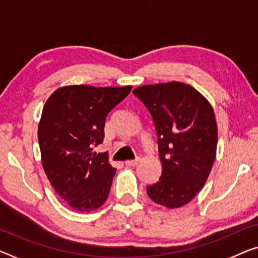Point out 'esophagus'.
<instances>
[{
	"mask_svg": "<svg viewBox=\"0 0 258 258\" xmlns=\"http://www.w3.org/2000/svg\"><path fill=\"white\" fill-rule=\"evenodd\" d=\"M138 161H140V159H135V160H126L124 164L126 165V166H130V167H134V166H136L137 164H138Z\"/></svg>",
	"mask_w": 258,
	"mask_h": 258,
	"instance_id": "obj_1",
	"label": "esophagus"
}]
</instances>
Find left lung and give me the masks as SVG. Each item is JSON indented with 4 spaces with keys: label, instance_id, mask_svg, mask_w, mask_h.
<instances>
[{
    "label": "left lung",
    "instance_id": "1",
    "mask_svg": "<svg viewBox=\"0 0 258 258\" xmlns=\"http://www.w3.org/2000/svg\"><path fill=\"white\" fill-rule=\"evenodd\" d=\"M134 94L151 114L162 165L160 179L146 191L154 203L176 209L203 188L216 159L218 129L212 106L180 82L144 85Z\"/></svg>",
    "mask_w": 258,
    "mask_h": 258
}]
</instances>
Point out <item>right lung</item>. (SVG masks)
Instances as JSON below:
<instances>
[{
    "label": "right lung",
    "mask_w": 258,
    "mask_h": 258,
    "mask_svg": "<svg viewBox=\"0 0 258 258\" xmlns=\"http://www.w3.org/2000/svg\"><path fill=\"white\" fill-rule=\"evenodd\" d=\"M130 91L132 86H63L43 106L38 126L42 167L73 210L91 212L108 197L116 169L108 153L92 151L104 141L106 116Z\"/></svg>",
    "instance_id": "add662e5"
}]
</instances>
